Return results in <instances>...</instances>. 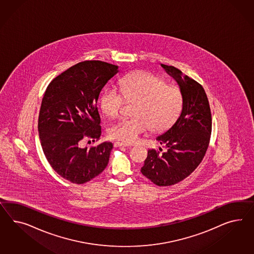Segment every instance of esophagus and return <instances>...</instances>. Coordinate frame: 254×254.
Wrapping results in <instances>:
<instances>
[{"instance_id":"esophagus-1","label":"esophagus","mask_w":254,"mask_h":254,"mask_svg":"<svg viewBox=\"0 0 254 254\" xmlns=\"http://www.w3.org/2000/svg\"><path fill=\"white\" fill-rule=\"evenodd\" d=\"M115 147H129L130 144H128V143H124V142H119V141H117V142H115Z\"/></svg>"}]
</instances>
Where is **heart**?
<instances>
[{
  "label": "heart",
  "instance_id": "b5f03b06",
  "mask_svg": "<svg viewBox=\"0 0 254 254\" xmlns=\"http://www.w3.org/2000/svg\"><path fill=\"white\" fill-rule=\"evenodd\" d=\"M125 99L136 101L132 109L134 117L122 118L108 129L111 138L124 143L137 141L151 127L154 132L167 130L179 119L185 103L181 89L148 72L126 76L121 81V91L107 87L100 98L101 109L107 117H117Z\"/></svg>",
  "mask_w": 254,
  "mask_h": 254
}]
</instances>
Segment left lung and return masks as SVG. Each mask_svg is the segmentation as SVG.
<instances>
[{
  "label": "left lung",
  "mask_w": 254,
  "mask_h": 254,
  "mask_svg": "<svg viewBox=\"0 0 254 254\" xmlns=\"http://www.w3.org/2000/svg\"><path fill=\"white\" fill-rule=\"evenodd\" d=\"M161 65L177 80L185 103L176 123L156 138L167 151L149 150L140 172L153 184L166 187L185 179L201 163L210 142L212 114L199 83L188 75L182 76V72L172 65Z\"/></svg>",
  "instance_id": "left-lung-1"
}]
</instances>
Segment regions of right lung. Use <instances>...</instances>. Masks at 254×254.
Returning <instances> with one entry per match:
<instances>
[{"label": "right lung", "instance_id": "1", "mask_svg": "<svg viewBox=\"0 0 254 254\" xmlns=\"http://www.w3.org/2000/svg\"><path fill=\"white\" fill-rule=\"evenodd\" d=\"M118 66L103 61L78 63L54 78L42 98L38 130L49 164L59 176L84 184L105 169L111 142L83 148L85 137L94 142L102 134L97 102Z\"/></svg>", "mask_w": 254, "mask_h": 254}]
</instances>
